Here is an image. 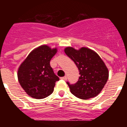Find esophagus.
<instances>
[{"label": "esophagus", "instance_id": "obj_1", "mask_svg": "<svg viewBox=\"0 0 127 127\" xmlns=\"http://www.w3.org/2000/svg\"><path fill=\"white\" fill-rule=\"evenodd\" d=\"M61 79H63V80L66 81V80H67V76H64V77H62Z\"/></svg>", "mask_w": 127, "mask_h": 127}]
</instances>
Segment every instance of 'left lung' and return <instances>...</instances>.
<instances>
[{
	"instance_id": "1",
	"label": "left lung",
	"mask_w": 127,
	"mask_h": 127,
	"mask_svg": "<svg viewBox=\"0 0 127 127\" xmlns=\"http://www.w3.org/2000/svg\"><path fill=\"white\" fill-rule=\"evenodd\" d=\"M65 53L73 60L79 72V80L74 85L67 83L70 92L83 100L96 97L100 93L109 77L107 67L98 54L88 48L77 50L72 47L65 48Z\"/></svg>"
}]
</instances>
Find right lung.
Listing matches in <instances>:
<instances>
[{
	"label": "right lung",
	"mask_w": 127,
	"mask_h": 127,
	"mask_svg": "<svg viewBox=\"0 0 127 127\" xmlns=\"http://www.w3.org/2000/svg\"><path fill=\"white\" fill-rule=\"evenodd\" d=\"M57 49L42 45L30 53L18 70V79L27 95L42 99L51 95L59 77L54 73L50 60Z\"/></svg>",
	"instance_id": "add662e5"
}]
</instances>
